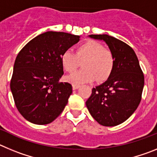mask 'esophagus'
I'll list each match as a JSON object with an SVG mask.
<instances>
[{
	"label": "esophagus",
	"instance_id": "34e87169",
	"mask_svg": "<svg viewBox=\"0 0 157 157\" xmlns=\"http://www.w3.org/2000/svg\"><path fill=\"white\" fill-rule=\"evenodd\" d=\"M80 86L78 85V84H72V88L73 90H77L78 88H79Z\"/></svg>",
	"mask_w": 157,
	"mask_h": 157
}]
</instances>
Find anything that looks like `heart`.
Here are the masks:
<instances>
[{
  "mask_svg": "<svg viewBox=\"0 0 157 157\" xmlns=\"http://www.w3.org/2000/svg\"><path fill=\"white\" fill-rule=\"evenodd\" d=\"M81 63L83 68L67 76V81L78 85L95 79L98 82L105 81L113 71L115 56L101 43L93 40L78 45L75 53L66 50L61 55L62 66L67 72H74Z\"/></svg>",
  "mask_w": 157,
  "mask_h": 157,
  "instance_id": "heart-1",
  "label": "heart"
}]
</instances>
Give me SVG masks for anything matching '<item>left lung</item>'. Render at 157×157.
<instances>
[{
    "instance_id": "1",
    "label": "left lung",
    "mask_w": 157,
    "mask_h": 157,
    "mask_svg": "<svg viewBox=\"0 0 157 157\" xmlns=\"http://www.w3.org/2000/svg\"><path fill=\"white\" fill-rule=\"evenodd\" d=\"M103 40L115 56L112 75L103 84L93 88L86 102L94 120L105 127L123 123L137 109L141 100L144 75L135 52L130 45L108 34H91Z\"/></svg>"
}]
</instances>
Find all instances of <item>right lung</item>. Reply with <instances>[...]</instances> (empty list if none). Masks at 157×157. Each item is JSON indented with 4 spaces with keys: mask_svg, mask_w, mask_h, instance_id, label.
Wrapping results in <instances>:
<instances>
[{
    "mask_svg": "<svg viewBox=\"0 0 157 157\" xmlns=\"http://www.w3.org/2000/svg\"><path fill=\"white\" fill-rule=\"evenodd\" d=\"M79 36L47 31L37 36L16 56L10 88L19 113L30 123L45 125L61 114L72 93L63 75L61 55Z\"/></svg>",
    "mask_w": 157,
    "mask_h": 157,
    "instance_id": "right-lung-1",
    "label": "right lung"
}]
</instances>
